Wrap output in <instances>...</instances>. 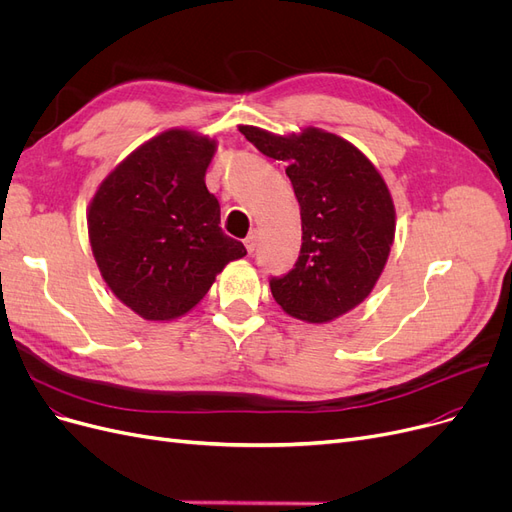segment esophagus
Returning <instances> with one entry per match:
<instances>
[{
  "instance_id": "1",
  "label": "esophagus",
  "mask_w": 512,
  "mask_h": 512,
  "mask_svg": "<svg viewBox=\"0 0 512 512\" xmlns=\"http://www.w3.org/2000/svg\"><path fill=\"white\" fill-rule=\"evenodd\" d=\"M244 246H246V251L249 253H255V249H257V234H249L244 238Z\"/></svg>"
}]
</instances>
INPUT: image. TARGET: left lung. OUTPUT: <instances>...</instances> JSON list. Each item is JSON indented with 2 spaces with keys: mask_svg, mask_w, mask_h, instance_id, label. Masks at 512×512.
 I'll use <instances>...</instances> for the list:
<instances>
[{
  "mask_svg": "<svg viewBox=\"0 0 512 512\" xmlns=\"http://www.w3.org/2000/svg\"><path fill=\"white\" fill-rule=\"evenodd\" d=\"M240 132L263 156L289 164L301 208L299 257L293 270L270 278L276 304L308 323L346 314L375 287L394 240V204L382 175L352 143L325 130Z\"/></svg>",
  "mask_w": 512,
  "mask_h": 512,
  "instance_id": "left-lung-1",
  "label": "left lung"
}]
</instances>
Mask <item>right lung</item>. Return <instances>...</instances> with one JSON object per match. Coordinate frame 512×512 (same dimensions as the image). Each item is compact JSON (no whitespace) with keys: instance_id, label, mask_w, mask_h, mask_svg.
I'll return each instance as SVG.
<instances>
[{"instance_id":"add662e5","label":"right lung","mask_w":512,"mask_h":512,"mask_svg":"<svg viewBox=\"0 0 512 512\" xmlns=\"http://www.w3.org/2000/svg\"><path fill=\"white\" fill-rule=\"evenodd\" d=\"M215 143L166 130L101 183L88 236L97 266L122 304L145 320L192 310L244 244L221 232L219 200L204 175Z\"/></svg>"}]
</instances>
